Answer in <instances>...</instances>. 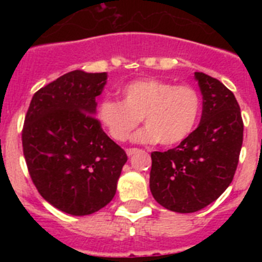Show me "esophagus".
Here are the masks:
<instances>
[{
    "label": "esophagus",
    "mask_w": 262,
    "mask_h": 262,
    "mask_svg": "<svg viewBox=\"0 0 262 262\" xmlns=\"http://www.w3.org/2000/svg\"><path fill=\"white\" fill-rule=\"evenodd\" d=\"M126 152H127V155H128V156H133L134 154H136V152H138V148H128Z\"/></svg>",
    "instance_id": "esophagus-1"
}]
</instances>
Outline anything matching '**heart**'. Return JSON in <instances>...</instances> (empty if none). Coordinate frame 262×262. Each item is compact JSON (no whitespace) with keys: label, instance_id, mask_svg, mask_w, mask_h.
Returning <instances> with one entry per match:
<instances>
[{"label":"heart","instance_id":"b5f03b06","mask_svg":"<svg viewBox=\"0 0 262 262\" xmlns=\"http://www.w3.org/2000/svg\"><path fill=\"white\" fill-rule=\"evenodd\" d=\"M122 102L103 99L97 117L115 142L123 143L139 123L134 140L174 145L190 135L200 118L201 96L191 85H173L157 78H143L122 89Z\"/></svg>","mask_w":262,"mask_h":262}]
</instances>
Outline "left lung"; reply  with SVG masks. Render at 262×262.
Instances as JSON below:
<instances>
[{
  "label": "left lung",
  "mask_w": 262,
  "mask_h": 262,
  "mask_svg": "<svg viewBox=\"0 0 262 262\" xmlns=\"http://www.w3.org/2000/svg\"><path fill=\"white\" fill-rule=\"evenodd\" d=\"M194 76L203 98L200 126L176 148L151 154L152 195L163 207L181 214L202 210L230 186L244 131L232 92L202 72Z\"/></svg>",
  "instance_id": "left-lung-1"
}]
</instances>
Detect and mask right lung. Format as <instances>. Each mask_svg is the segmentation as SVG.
<instances>
[{
    "instance_id": "obj_1",
    "label": "right lung",
    "mask_w": 262,
    "mask_h": 262,
    "mask_svg": "<svg viewBox=\"0 0 262 262\" xmlns=\"http://www.w3.org/2000/svg\"><path fill=\"white\" fill-rule=\"evenodd\" d=\"M106 80L105 72H68L34 94L25 118L22 147L30 177L39 194L67 214L105 207L127 161L94 117Z\"/></svg>"
}]
</instances>
